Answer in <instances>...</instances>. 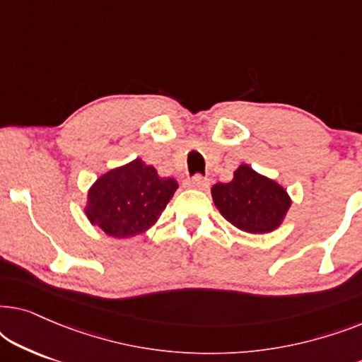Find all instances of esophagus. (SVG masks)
<instances>
[{"label": "esophagus", "mask_w": 362, "mask_h": 362, "mask_svg": "<svg viewBox=\"0 0 362 362\" xmlns=\"http://www.w3.org/2000/svg\"><path fill=\"white\" fill-rule=\"evenodd\" d=\"M187 186L192 187V189H206V187L209 186V181L202 176H194L189 182H187Z\"/></svg>", "instance_id": "1"}]
</instances>
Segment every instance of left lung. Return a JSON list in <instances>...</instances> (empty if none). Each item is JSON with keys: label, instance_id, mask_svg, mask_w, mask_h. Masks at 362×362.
<instances>
[{"label": "left lung", "instance_id": "left-lung-1", "mask_svg": "<svg viewBox=\"0 0 362 362\" xmlns=\"http://www.w3.org/2000/svg\"><path fill=\"white\" fill-rule=\"evenodd\" d=\"M212 201L222 217L249 234H269L284 224L291 197L279 182L240 165L229 182H217Z\"/></svg>", "mask_w": 362, "mask_h": 362}]
</instances>
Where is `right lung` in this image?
Here are the masks:
<instances>
[{"label": "right lung", "instance_id": "add662e5", "mask_svg": "<svg viewBox=\"0 0 362 362\" xmlns=\"http://www.w3.org/2000/svg\"><path fill=\"white\" fill-rule=\"evenodd\" d=\"M176 189L175 177H161L155 166L136 158L93 182L83 212L107 235L130 239L156 224Z\"/></svg>", "mask_w": 362, "mask_h": 362}]
</instances>
